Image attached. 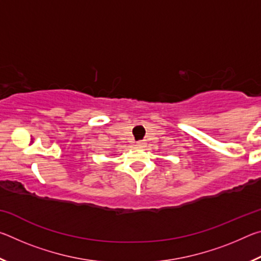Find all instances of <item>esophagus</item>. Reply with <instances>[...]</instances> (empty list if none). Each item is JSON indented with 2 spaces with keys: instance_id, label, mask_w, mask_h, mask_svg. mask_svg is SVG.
I'll use <instances>...</instances> for the list:
<instances>
[{
  "instance_id": "1",
  "label": "esophagus",
  "mask_w": 261,
  "mask_h": 261,
  "mask_svg": "<svg viewBox=\"0 0 261 261\" xmlns=\"http://www.w3.org/2000/svg\"><path fill=\"white\" fill-rule=\"evenodd\" d=\"M136 145H137V146H138V147H144V146H145V141H144V140H139V141H137Z\"/></svg>"
}]
</instances>
